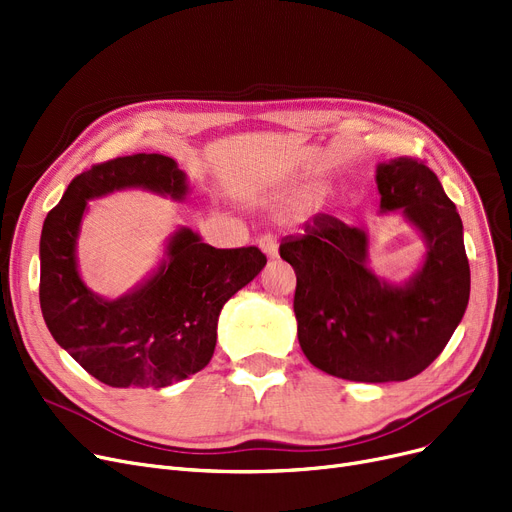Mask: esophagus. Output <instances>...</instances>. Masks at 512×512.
Instances as JSON below:
<instances>
[{
	"instance_id": "1",
	"label": "esophagus",
	"mask_w": 512,
	"mask_h": 512,
	"mask_svg": "<svg viewBox=\"0 0 512 512\" xmlns=\"http://www.w3.org/2000/svg\"><path fill=\"white\" fill-rule=\"evenodd\" d=\"M259 247H261V251L268 255L270 259H276L278 257V244H276V238L274 236H263L261 240H259Z\"/></svg>"
}]
</instances>
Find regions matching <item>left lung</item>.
Masks as SVG:
<instances>
[{
  "mask_svg": "<svg viewBox=\"0 0 512 512\" xmlns=\"http://www.w3.org/2000/svg\"><path fill=\"white\" fill-rule=\"evenodd\" d=\"M379 213L399 211L425 242L418 268L389 280L370 263L368 228L318 213L280 257L297 274L295 318L305 358L358 383L408 381L448 345L471 295L462 219L437 175L414 159L376 165Z\"/></svg>",
  "mask_w": 512,
  "mask_h": 512,
  "instance_id": "8db88e82",
  "label": "left lung"
}]
</instances>
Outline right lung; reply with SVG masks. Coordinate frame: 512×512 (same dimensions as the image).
<instances>
[{"label": "right lung", "instance_id": "right-lung-1", "mask_svg": "<svg viewBox=\"0 0 512 512\" xmlns=\"http://www.w3.org/2000/svg\"><path fill=\"white\" fill-rule=\"evenodd\" d=\"M121 190L186 201L190 182L163 154H133L77 175L43 221L41 314L54 341L100 383L169 387L211 362L221 307L268 259L257 247L215 249L180 226L138 284L115 299L98 295L81 278L77 242L90 201Z\"/></svg>", "mask_w": 512, "mask_h": 512}]
</instances>
